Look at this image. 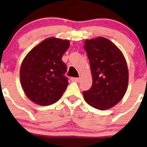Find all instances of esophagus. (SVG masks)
I'll use <instances>...</instances> for the list:
<instances>
[{
    "label": "esophagus",
    "instance_id": "1",
    "mask_svg": "<svg viewBox=\"0 0 147 147\" xmlns=\"http://www.w3.org/2000/svg\"><path fill=\"white\" fill-rule=\"evenodd\" d=\"M71 80L72 81H76V82H79L81 78H71Z\"/></svg>",
    "mask_w": 147,
    "mask_h": 147
}]
</instances>
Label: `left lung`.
I'll return each instance as SVG.
<instances>
[{
  "mask_svg": "<svg viewBox=\"0 0 147 147\" xmlns=\"http://www.w3.org/2000/svg\"><path fill=\"white\" fill-rule=\"evenodd\" d=\"M84 49L90 60L92 84L84 91L87 104L99 110L117 105L124 96L129 82V71L123 53L104 37L87 39Z\"/></svg>",
  "mask_w": 147,
  "mask_h": 147,
  "instance_id": "8db88e82",
  "label": "left lung"
}]
</instances>
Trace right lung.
<instances>
[{
  "label": "right lung",
  "instance_id": "right-lung-1",
  "mask_svg": "<svg viewBox=\"0 0 147 147\" xmlns=\"http://www.w3.org/2000/svg\"><path fill=\"white\" fill-rule=\"evenodd\" d=\"M69 42L55 37L39 43L26 55L20 69L24 93L32 102L50 105L58 101L68 84L66 65L62 57Z\"/></svg>",
  "mask_w": 147,
  "mask_h": 147
}]
</instances>
